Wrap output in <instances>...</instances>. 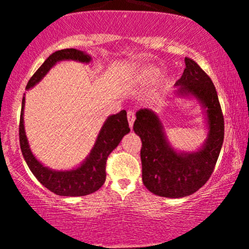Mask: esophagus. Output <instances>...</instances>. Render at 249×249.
Returning a JSON list of instances; mask_svg holds the SVG:
<instances>
[{
  "instance_id": "34e87169",
  "label": "esophagus",
  "mask_w": 249,
  "mask_h": 249,
  "mask_svg": "<svg viewBox=\"0 0 249 249\" xmlns=\"http://www.w3.org/2000/svg\"><path fill=\"white\" fill-rule=\"evenodd\" d=\"M134 119H136V115H134V112L132 110H128L127 111V121H128V125H130V127L133 126Z\"/></svg>"
}]
</instances>
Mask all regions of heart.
I'll list each match as a JSON object with an SVG mask.
<instances>
[{"label":"heart","mask_w":249,"mask_h":249,"mask_svg":"<svg viewBox=\"0 0 249 249\" xmlns=\"http://www.w3.org/2000/svg\"><path fill=\"white\" fill-rule=\"evenodd\" d=\"M157 75V71L154 70H147L146 72H145V76L147 77V78H153V77H156Z\"/></svg>","instance_id":"b5f03b06"}]
</instances>
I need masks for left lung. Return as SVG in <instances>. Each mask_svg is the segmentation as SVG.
Segmentation results:
<instances>
[{"label": "left lung", "instance_id": "left-lung-1", "mask_svg": "<svg viewBox=\"0 0 249 249\" xmlns=\"http://www.w3.org/2000/svg\"><path fill=\"white\" fill-rule=\"evenodd\" d=\"M182 76L176 85L181 95H192L204 103L210 133L206 144L196 153H177L165 141L162 126L153 111L141 108L133 130L142 139V182L151 192L167 198H182L204 186L212 176L225 134L224 115L212 79L193 59L185 57Z\"/></svg>", "mask_w": 249, "mask_h": 249}]
</instances>
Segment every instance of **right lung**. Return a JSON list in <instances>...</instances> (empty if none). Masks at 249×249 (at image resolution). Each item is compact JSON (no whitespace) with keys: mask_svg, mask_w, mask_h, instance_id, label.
<instances>
[{"mask_svg":"<svg viewBox=\"0 0 249 249\" xmlns=\"http://www.w3.org/2000/svg\"><path fill=\"white\" fill-rule=\"evenodd\" d=\"M62 59H75V61L88 63L91 57L83 51L76 49L58 50L45 59L44 63L31 76L27 84V89L38 83L42 77L49 71L56 62ZM23 107L24 97L22 99V110L19 117V145L25 161L37 180L47 187L48 190L57 196H88L103 186L107 179V160L108 154L112 152L122 141L125 134L130 132L128 122L126 118V111L123 110L117 115L108 117L107 121L103 125L101 132L98 134L95 146L91 151L89 158L78 168L67 172H57L50 168L44 167L31 153L28 145L27 137L24 133L23 125Z\"/></svg>","mask_w":249,"mask_h":249,"instance_id":"obj_1","label":"right lung"}]
</instances>
